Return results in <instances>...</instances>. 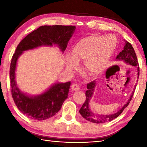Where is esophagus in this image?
<instances>
[{"label":"esophagus","instance_id":"1","mask_svg":"<svg viewBox=\"0 0 147 147\" xmlns=\"http://www.w3.org/2000/svg\"><path fill=\"white\" fill-rule=\"evenodd\" d=\"M71 89H72V90H73V91H78V90H80V86L78 85V84H73V85L71 86Z\"/></svg>","mask_w":147,"mask_h":147}]
</instances>
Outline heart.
I'll list each match as a JSON object with an SVG mask.
<instances>
[{
    "mask_svg": "<svg viewBox=\"0 0 147 147\" xmlns=\"http://www.w3.org/2000/svg\"><path fill=\"white\" fill-rule=\"evenodd\" d=\"M117 39L112 35L105 36L91 35L80 39L68 57L67 67L75 70L77 63L84 60V65L91 75H97L105 70L115 51Z\"/></svg>",
    "mask_w": 147,
    "mask_h": 147,
    "instance_id": "b5f03b06",
    "label": "heart"
}]
</instances>
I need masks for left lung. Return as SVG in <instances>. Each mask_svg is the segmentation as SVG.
<instances>
[{"mask_svg":"<svg viewBox=\"0 0 147 147\" xmlns=\"http://www.w3.org/2000/svg\"><path fill=\"white\" fill-rule=\"evenodd\" d=\"M116 59L119 61H123L125 62V63L130 64L131 65L137 67H138V74L139 77V63L138 61V59H137L136 54L134 51V49L133 47L131 46V45L129 43V42L126 41L125 42V45L124 47V49L120 53H119L117 56L116 57ZM96 86V82L95 81H92L91 82L88 83L87 84V88H88V90L86 91V99L85 100V102L82 106V108L80 109L79 112L80 113V115L83 117L88 120V121H90L91 123H96V124H100V123H106V122L111 121L113 120L114 119L117 117L123 112L124 109L126 108L130 102V100H131V98L134 95L133 92L131 95L130 96V98L128 100L127 102H126L124 105L123 106V108H122L120 110H119L117 112L115 113L111 114V115H95L89 109V101H90L91 98L92 97V95L93 94V91L94 88H95Z\"/></svg>","mask_w":147,"mask_h":147,"instance_id":"1","label":"left lung"}]
</instances>
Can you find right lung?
I'll return each instance as SVG.
<instances>
[{"instance_id":"1","label":"right lung","mask_w":147,"mask_h":147,"mask_svg":"<svg viewBox=\"0 0 147 147\" xmlns=\"http://www.w3.org/2000/svg\"><path fill=\"white\" fill-rule=\"evenodd\" d=\"M75 29V26H41L27 35L17 47L9 68L11 95L20 111L27 117L43 121L55 115L68 97L71 82L56 83L39 95L28 96L19 90L15 79L17 59L23 51L43 45H57L63 52Z\"/></svg>"}]
</instances>
